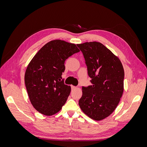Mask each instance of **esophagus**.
<instances>
[{"label":"esophagus","mask_w":147,"mask_h":147,"mask_svg":"<svg viewBox=\"0 0 147 147\" xmlns=\"http://www.w3.org/2000/svg\"><path fill=\"white\" fill-rule=\"evenodd\" d=\"M71 87H72V89H75V88H77L76 86H73V85H72V86H71Z\"/></svg>","instance_id":"34e87169"}]
</instances>
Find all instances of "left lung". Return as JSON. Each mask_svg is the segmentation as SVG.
<instances>
[{
	"label": "left lung",
	"instance_id": "1",
	"mask_svg": "<svg viewBox=\"0 0 147 147\" xmlns=\"http://www.w3.org/2000/svg\"><path fill=\"white\" fill-rule=\"evenodd\" d=\"M85 59L92 85L83 87L79 105L96 121L108 117L117 108L124 91V71L121 61L100 42L78 44Z\"/></svg>",
	"mask_w": 147,
	"mask_h": 147
}]
</instances>
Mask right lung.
Segmentation results:
<instances>
[{
    "instance_id": "add662e5",
    "label": "right lung",
    "mask_w": 147,
    "mask_h": 147,
    "mask_svg": "<svg viewBox=\"0 0 147 147\" xmlns=\"http://www.w3.org/2000/svg\"><path fill=\"white\" fill-rule=\"evenodd\" d=\"M79 51L74 43L54 40L45 44L30 61L24 81L31 104L38 112L51 116L65 104L71 87L61 80L64 63Z\"/></svg>"
}]
</instances>
